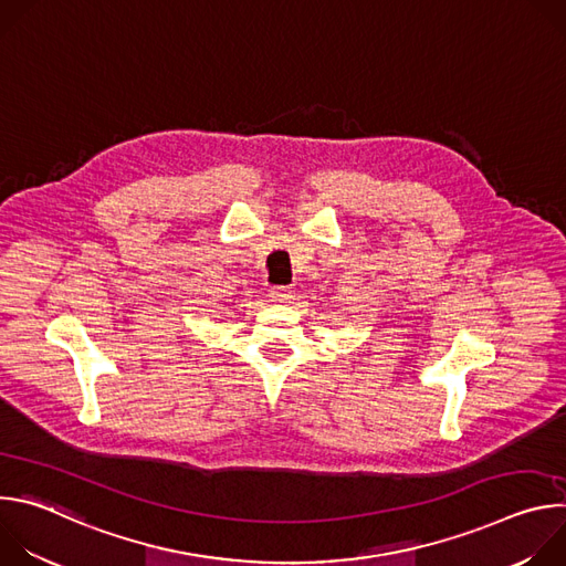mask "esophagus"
Returning <instances> with one entry per match:
<instances>
[{
	"instance_id": "1",
	"label": "esophagus",
	"mask_w": 566,
	"mask_h": 566,
	"mask_svg": "<svg viewBox=\"0 0 566 566\" xmlns=\"http://www.w3.org/2000/svg\"><path fill=\"white\" fill-rule=\"evenodd\" d=\"M269 295H271V300H273V302H286V300H291V297H293L291 289H286V286H273Z\"/></svg>"
}]
</instances>
